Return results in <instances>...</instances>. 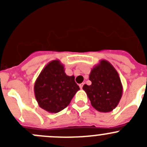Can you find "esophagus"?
<instances>
[{
  "mask_svg": "<svg viewBox=\"0 0 147 147\" xmlns=\"http://www.w3.org/2000/svg\"><path fill=\"white\" fill-rule=\"evenodd\" d=\"M83 85H84V83H82V84H80V89H82V87Z\"/></svg>",
  "mask_w": 147,
  "mask_h": 147,
  "instance_id": "34e87169",
  "label": "esophagus"
}]
</instances>
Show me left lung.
Segmentation results:
<instances>
[{
  "label": "left lung",
  "instance_id": "obj_1",
  "mask_svg": "<svg viewBox=\"0 0 147 147\" xmlns=\"http://www.w3.org/2000/svg\"><path fill=\"white\" fill-rule=\"evenodd\" d=\"M91 85L84 84L93 107L100 112H109L118 105L121 98L123 87L117 71L110 63L101 60L90 72Z\"/></svg>",
  "mask_w": 147,
  "mask_h": 147
}]
</instances>
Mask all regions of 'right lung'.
Returning a JSON list of instances; mask_svg holds the SVG:
<instances>
[{"mask_svg": "<svg viewBox=\"0 0 147 147\" xmlns=\"http://www.w3.org/2000/svg\"><path fill=\"white\" fill-rule=\"evenodd\" d=\"M79 90L75 77L65 74L64 65L58 60L46 65L34 85L38 105L50 113H57L67 107Z\"/></svg>", "mask_w": 147, "mask_h": 147, "instance_id": "right-lung-1", "label": "right lung"}]
</instances>
